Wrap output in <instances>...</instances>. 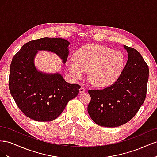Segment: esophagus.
Returning a JSON list of instances; mask_svg holds the SVG:
<instances>
[{"label": "esophagus", "mask_w": 157, "mask_h": 157, "mask_svg": "<svg viewBox=\"0 0 157 157\" xmlns=\"http://www.w3.org/2000/svg\"><path fill=\"white\" fill-rule=\"evenodd\" d=\"M84 91H85V88H84V87H82V86L79 89V92H80V94L83 93Z\"/></svg>", "instance_id": "34e87169"}]
</instances>
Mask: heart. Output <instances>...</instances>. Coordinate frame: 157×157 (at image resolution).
<instances>
[{
  "label": "heart",
  "instance_id": "obj_1",
  "mask_svg": "<svg viewBox=\"0 0 157 157\" xmlns=\"http://www.w3.org/2000/svg\"><path fill=\"white\" fill-rule=\"evenodd\" d=\"M77 58L67 62L71 74L76 78H82L89 72L90 80L98 87L111 86L120 77L125 65L122 52L99 45L83 47L77 52Z\"/></svg>",
  "mask_w": 157,
  "mask_h": 157
}]
</instances>
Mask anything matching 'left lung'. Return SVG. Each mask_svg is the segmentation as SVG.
I'll list each match as a JSON object with an SVG mask.
<instances>
[{
	"label": "left lung",
	"instance_id": "left-lung-1",
	"mask_svg": "<svg viewBox=\"0 0 157 157\" xmlns=\"http://www.w3.org/2000/svg\"><path fill=\"white\" fill-rule=\"evenodd\" d=\"M128 59L118 78L107 88L89 90L88 112L99 126L117 127L130 121L144 103L149 67L138 51L124 45Z\"/></svg>",
	"mask_w": 157,
	"mask_h": 157
}]
</instances>
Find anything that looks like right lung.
Returning <instances> with one entry per match:
<instances>
[{
	"label": "right lung",
	"mask_w": 157,
	"mask_h": 157,
	"mask_svg": "<svg viewBox=\"0 0 157 157\" xmlns=\"http://www.w3.org/2000/svg\"><path fill=\"white\" fill-rule=\"evenodd\" d=\"M69 44L60 38H42L27 42L13 57L9 89L17 107L33 120H55L71 99L78 94L79 84L67 83L59 73L39 72L34 65L38 50L54 52L65 63L69 55Z\"/></svg>",
	"instance_id": "1"
}]
</instances>
